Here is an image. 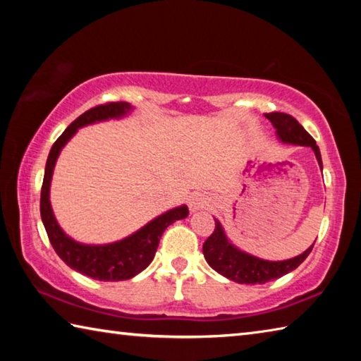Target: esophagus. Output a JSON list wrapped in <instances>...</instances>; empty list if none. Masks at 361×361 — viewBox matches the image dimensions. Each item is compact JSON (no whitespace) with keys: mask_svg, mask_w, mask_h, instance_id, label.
Wrapping results in <instances>:
<instances>
[{"mask_svg":"<svg viewBox=\"0 0 361 361\" xmlns=\"http://www.w3.org/2000/svg\"><path fill=\"white\" fill-rule=\"evenodd\" d=\"M210 199L207 197L205 194H194L191 199H189V210L191 212H197L202 210L205 207H209Z\"/></svg>","mask_w":361,"mask_h":361,"instance_id":"34e87169","label":"esophagus"}]
</instances>
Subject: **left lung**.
<instances>
[{
	"mask_svg": "<svg viewBox=\"0 0 361 361\" xmlns=\"http://www.w3.org/2000/svg\"><path fill=\"white\" fill-rule=\"evenodd\" d=\"M264 116L271 121L274 129H276L279 142H282L283 145L309 146V148H312L317 162H319L320 169H323L319 146H317L315 140L305 132L304 127L295 118H291L290 114L285 113H269ZM314 243L304 253L295 256V258L282 261L262 259L258 258V256L243 252L239 247H235L229 240L223 224L219 223L218 218H215V231L205 240L202 252L209 266L215 269L218 274H221L223 277L229 279L235 283L258 285L266 283L269 280L280 279L285 274L295 271L307 258L309 253L312 252Z\"/></svg>",
	"mask_w": 361,
	"mask_h": 361,
	"instance_id": "1",
	"label": "left lung"
}]
</instances>
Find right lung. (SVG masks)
Wrapping results in <instances>:
<instances>
[{
  "mask_svg": "<svg viewBox=\"0 0 361 361\" xmlns=\"http://www.w3.org/2000/svg\"><path fill=\"white\" fill-rule=\"evenodd\" d=\"M132 111L133 106L130 103H108V105H100L89 109V111L79 116L76 121H73L62 135L57 138V142L52 145L51 152L47 156L44 180H42L41 188V219L56 253L62 258L66 266L75 269L76 272L94 280H103V282L129 280L145 271L151 264V261L154 259L162 232L170 224L178 221V219H185L189 215V210L185 204L173 207V209L152 218L143 228L132 232L124 239L111 243H102V245L78 242L71 239L60 228L51 205V183L60 152L82 127L99 124V122L109 119H124L127 116H130Z\"/></svg>",
  "mask_w": 361,
  "mask_h": 361,
  "instance_id": "add662e5",
  "label": "right lung"
}]
</instances>
